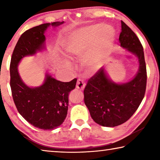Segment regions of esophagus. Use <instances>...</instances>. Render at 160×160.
<instances>
[{
  "instance_id": "esophagus-1",
  "label": "esophagus",
  "mask_w": 160,
  "mask_h": 160,
  "mask_svg": "<svg viewBox=\"0 0 160 160\" xmlns=\"http://www.w3.org/2000/svg\"><path fill=\"white\" fill-rule=\"evenodd\" d=\"M85 87V83L84 80L82 79H78L76 84V88L79 89V90H83Z\"/></svg>"
}]
</instances>
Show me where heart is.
<instances>
[{"label":"heart","mask_w":160,"mask_h":160,"mask_svg":"<svg viewBox=\"0 0 160 160\" xmlns=\"http://www.w3.org/2000/svg\"><path fill=\"white\" fill-rule=\"evenodd\" d=\"M114 38V30L109 25H95L81 28L68 37L63 46L64 53L70 58L85 55L84 63L90 70L95 69L103 56L112 47ZM61 64L68 66L66 61Z\"/></svg>","instance_id":"1"}]
</instances>
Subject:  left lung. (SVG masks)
Segmentation results:
<instances>
[{
    "label": "left lung",
    "mask_w": 160,
    "mask_h": 160,
    "mask_svg": "<svg viewBox=\"0 0 160 160\" xmlns=\"http://www.w3.org/2000/svg\"><path fill=\"white\" fill-rule=\"evenodd\" d=\"M121 22L119 42L121 47L138 58L136 75L128 82L118 84L110 80L102 68L88 80L84 90V102L91 117L106 127L121 125L133 115L144 98L147 84L142 46L132 29L123 21Z\"/></svg>",
    "instance_id": "obj_1"
}]
</instances>
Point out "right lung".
Instances as JSON below:
<instances>
[{"label":"right lung","mask_w":160,"mask_h":160,"mask_svg":"<svg viewBox=\"0 0 160 160\" xmlns=\"http://www.w3.org/2000/svg\"><path fill=\"white\" fill-rule=\"evenodd\" d=\"M63 23H45L25 31L15 46L10 61V84L16 108L28 122L43 130L55 129L63 123L68 109V94L75 89L77 79L63 82L47 73L41 86L30 88L21 79L18 66L22 58L44 49V32L48 27Z\"/></svg>","instance_id":"1"}]
</instances>
